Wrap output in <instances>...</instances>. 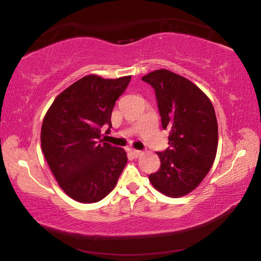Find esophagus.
Returning a JSON list of instances; mask_svg holds the SVG:
<instances>
[{"label":"esophagus","instance_id":"1","mask_svg":"<svg viewBox=\"0 0 261 261\" xmlns=\"http://www.w3.org/2000/svg\"><path fill=\"white\" fill-rule=\"evenodd\" d=\"M131 154H132V157L134 158H138V157H140V156H142V151H140V150H137V149H131Z\"/></svg>","mask_w":261,"mask_h":261}]
</instances>
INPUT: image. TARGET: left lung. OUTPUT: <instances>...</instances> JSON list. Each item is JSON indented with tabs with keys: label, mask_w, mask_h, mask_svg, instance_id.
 Segmentation results:
<instances>
[{
	"label": "left lung",
	"mask_w": 261,
	"mask_h": 261,
	"mask_svg": "<svg viewBox=\"0 0 261 261\" xmlns=\"http://www.w3.org/2000/svg\"><path fill=\"white\" fill-rule=\"evenodd\" d=\"M142 81L156 92L163 127L169 130V148L157 152L160 168L149 180L166 196H185L201 184L216 156L213 104L194 83L168 69L151 71Z\"/></svg>",
	"instance_id": "obj_1"
}]
</instances>
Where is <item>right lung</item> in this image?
Returning a JSON list of instances; mask_svg holds the SVG:
<instances>
[{"label":"right lung","instance_id":"1","mask_svg":"<svg viewBox=\"0 0 261 261\" xmlns=\"http://www.w3.org/2000/svg\"><path fill=\"white\" fill-rule=\"evenodd\" d=\"M131 76L87 75L55 98L41 126V148L60 188L81 203L101 201L115 187L127 157L101 139ZM108 130V131H109Z\"/></svg>","mask_w":261,"mask_h":261}]
</instances>
